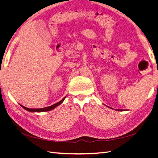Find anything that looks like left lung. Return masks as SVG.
<instances>
[{"mask_svg": "<svg viewBox=\"0 0 158 158\" xmlns=\"http://www.w3.org/2000/svg\"><path fill=\"white\" fill-rule=\"evenodd\" d=\"M117 110V111H121V112H122V111H124V110Z\"/></svg>", "mask_w": 158, "mask_h": 158, "instance_id": "left-lung-1", "label": "left lung"}]
</instances>
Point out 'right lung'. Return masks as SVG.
<instances>
[{"label": "right lung", "mask_w": 158, "mask_h": 158, "mask_svg": "<svg viewBox=\"0 0 158 158\" xmlns=\"http://www.w3.org/2000/svg\"><path fill=\"white\" fill-rule=\"evenodd\" d=\"M66 96L65 97H64L60 101H59V102H57V103L52 105V106H51L44 107V108H40V109H30V108H27L26 107L22 106V105H20V106L23 108H24V110H26L27 111H29V112H48V111H51L52 110H53L58 106H60V105H61L63 103V101H64L65 98H66Z\"/></svg>", "instance_id": "obj_1"}]
</instances>
